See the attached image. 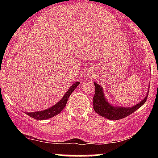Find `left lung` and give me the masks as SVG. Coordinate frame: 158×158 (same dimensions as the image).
<instances>
[{
  "mask_svg": "<svg viewBox=\"0 0 158 158\" xmlns=\"http://www.w3.org/2000/svg\"><path fill=\"white\" fill-rule=\"evenodd\" d=\"M95 85V95L93 97V109L96 113L99 115L105 117L106 118L110 120H119L127 117L129 114H132L134 111L138 110L140 107L145 103L148 96V92L147 96L136 106H134L131 108H124V107H114L111 106L107 102L106 98L103 94V89L101 85L94 83Z\"/></svg>",
  "mask_w": 158,
  "mask_h": 158,
  "instance_id": "obj_1",
  "label": "left lung"
}]
</instances>
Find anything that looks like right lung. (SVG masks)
<instances>
[{
	"instance_id": "1",
	"label": "right lung",
	"mask_w": 158,
	"mask_h": 158,
	"mask_svg": "<svg viewBox=\"0 0 158 158\" xmlns=\"http://www.w3.org/2000/svg\"><path fill=\"white\" fill-rule=\"evenodd\" d=\"M79 84V82H75L73 85L69 89V90L66 92L63 98L60 100L59 102H57L55 106H52L48 109L44 110V111H35V112H27V114L33 118L36 119V120H46V119L50 118L53 117V116L56 115V114H60L61 111L65 108L66 102L68 101L69 95H71L72 92L76 89L77 85Z\"/></svg>"
}]
</instances>
